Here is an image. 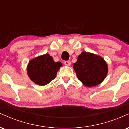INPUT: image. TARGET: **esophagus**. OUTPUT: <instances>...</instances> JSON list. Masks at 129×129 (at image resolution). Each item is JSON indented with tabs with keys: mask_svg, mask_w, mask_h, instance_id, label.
<instances>
[{
	"mask_svg": "<svg viewBox=\"0 0 129 129\" xmlns=\"http://www.w3.org/2000/svg\"><path fill=\"white\" fill-rule=\"evenodd\" d=\"M64 63L66 66H71V62L70 61H65Z\"/></svg>",
	"mask_w": 129,
	"mask_h": 129,
	"instance_id": "1",
	"label": "esophagus"
}]
</instances>
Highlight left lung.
Instances as JSON below:
<instances>
[{"label":"left lung","mask_w":129,"mask_h":129,"mask_svg":"<svg viewBox=\"0 0 129 129\" xmlns=\"http://www.w3.org/2000/svg\"><path fill=\"white\" fill-rule=\"evenodd\" d=\"M73 69L78 79L87 87H93L101 83L108 73L106 62L101 56L83 51L78 57Z\"/></svg>","instance_id":"left-lung-1"}]
</instances>
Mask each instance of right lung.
Here are the masks:
<instances>
[{
	"label": "right lung",
	"mask_w": 129,
	"mask_h": 129,
	"mask_svg": "<svg viewBox=\"0 0 129 129\" xmlns=\"http://www.w3.org/2000/svg\"><path fill=\"white\" fill-rule=\"evenodd\" d=\"M61 66V62H54L53 57L47 53L31 60L26 69L29 78L34 83L45 85L56 78Z\"/></svg>",
	"instance_id": "1"
}]
</instances>
